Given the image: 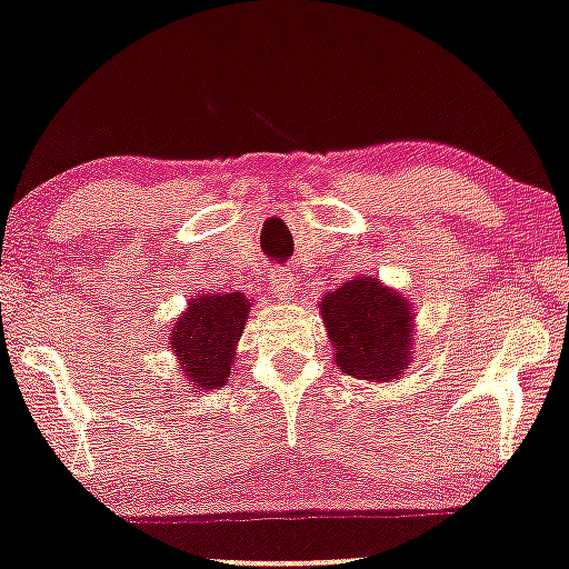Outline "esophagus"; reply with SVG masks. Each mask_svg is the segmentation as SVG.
<instances>
[{
    "label": "esophagus",
    "instance_id": "obj_1",
    "mask_svg": "<svg viewBox=\"0 0 569 569\" xmlns=\"http://www.w3.org/2000/svg\"><path fill=\"white\" fill-rule=\"evenodd\" d=\"M269 287L273 292V298L277 300H292L296 298V279H292V273H287V269H273L269 273Z\"/></svg>",
    "mask_w": 569,
    "mask_h": 569
}]
</instances>
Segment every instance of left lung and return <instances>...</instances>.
<instances>
[{
	"label": "left lung",
	"mask_w": 569,
	"mask_h": 569,
	"mask_svg": "<svg viewBox=\"0 0 569 569\" xmlns=\"http://www.w3.org/2000/svg\"><path fill=\"white\" fill-rule=\"evenodd\" d=\"M335 363L367 382H392L413 361V303L377 277H353L319 300Z\"/></svg>",
	"instance_id": "1"
}]
</instances>
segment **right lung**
Instances as JSON below:
<instances>
[{
  "label": "right lung",
  "instance_id": "obj_1",
  "mask_svg": "<svg viewBox=\"0 0 569 569\" xmlns=\"http://www.w3.org/2000/svg\"><path fill=\"white\" fill-rule=\"evenodd\" d=\"M250 306L244 292H200L189 298L173 321L168 348L194 392L216 390L227 382Z\"/></svg>",
  "mask_w": 569,
  "mask_h": 569
}]
</instances>
